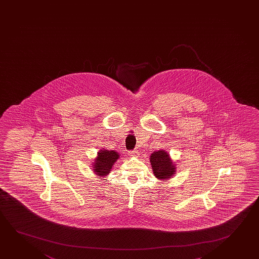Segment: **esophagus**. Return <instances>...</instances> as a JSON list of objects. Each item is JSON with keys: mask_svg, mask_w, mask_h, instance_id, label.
I'll list each match as a JSON object with an SVG mask.
<instances>
[{"mask_svg": "<svg viewBox=\"0 0 259 259\" xmlns=\"http://www.w3.org/2000/svg\"><path fill=\"white\" fill-rule=\"evenodd\" d=\"M128 153H129V156H131V157H137V156L139 155V154H138V151L136 150H130Z\"/></svg>", "mask_w": 259, "mask_h": 259, "instance_id": "obj_1", "label": "esophagus"}]
</instances>
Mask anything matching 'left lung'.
I'll return each instance as SVG.
<instances>
[{
  "mask_svg": "<svg viewBox=\"0 0 259 259\" xmlns=\"http://www.w3.org/2000/svg\"><path fill=\"white\" fill-rule=\"evenodd\" d=\"M150 164L155 177L158 179H168L176 172L168 154L164 150L155 151L150 156Z\"/></svg>",
  "mask_w": 259,
  "mask_h": 259,
  "instance_id": "1",
  "label": "left lung"
}]
</instances>
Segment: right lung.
I'll return each mask as SVG.
<instances>
[{"label": "right lung", "mask_w": 259, "mask_h": 259, "mask_svg": "<svg viewBox=\"0 0 259 259\" xmlns=\"http://www.w3.org/2000/svg\"><path fill=\"white\" fill-rule=\"evenodd\" d=\"M118 158L119 155L115 150H101L98 152L97 158L94 161V172L99 175V177H106Z\"/></svg>", "instance_id": "add662e5"}]
</instances>
